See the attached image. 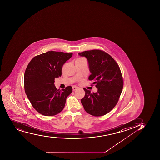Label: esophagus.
Listing matches in <instances>:
<instances>
[{"mask_svg":"<svg viewBox=\"0 0 160 160\" xmlns=\"http://www.w3.org/2000/svg\"><path fill=\"white\" fill-rule=\"evenodd\" d=\"M78 88H79L77 87H76V86H73V87H72L73 91L77 90V89H78Z\"/></svg>","mask_w":160,"mask_h":160,"instance_id":"esophagus-1","label":"esophagus"}]
</instances>
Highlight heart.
<instances>
[{
	"mask_svg": "<svg viewBox=\"0 0 160 160\" xmlns=\"http://www.w3.org/2000/svg\"><path fill=\"white\" fill-rule=\"evenodd\" d=\"M86 59L83 58H79L77 59V60H79V61H82V60H85Z\"/></svg>",
	"mask_w": 160,
	"mask_h": 160,
	"instance_id": "obj_1",
	"label": "heart"
}]
</instances>
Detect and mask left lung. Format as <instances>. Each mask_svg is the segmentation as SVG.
Returning <instances> with one entry per match:
<instances>
[{
  "instance_id": "8db88e82",
  "label": "left lung",
  "mask_w": 160,
  "mask_h": 160,
  "mask_svg": "<svg viewBox=\"0 0 160 160\" xmlns=\"http://www.w3.org/2000/svg\"><path fill=\"white\" fill-rule=\"evenodd\" d=\"M87 59L91 74L89 80H93L97 92L84 89L85 96L81 102L85 111L94 116L104 115L115 106L123 88V80L118 65L112 57L98 49L79 52Z\"/></svg>"
}]
</instances>
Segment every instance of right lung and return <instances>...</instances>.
Instances as JSON below:
<instances>
[{"instance_id": "right-lung-1", "label": "right lung", "mask_w": 160, "mask_h": 160, "mask_svg": "<svg viewBox=\"0 0 160 160\" xmlns=\"http://www.w3.org/2000/svg\"><path fill=\"white\" fill-rule=\"evenodd\" d=\"M72 53L49 51L34 57L28 65L24 76V90L32 106L43 115L54 116L65 107L71 86L57 90L55 78L62 76V67Z\"/></svg>"}]
</instances>
